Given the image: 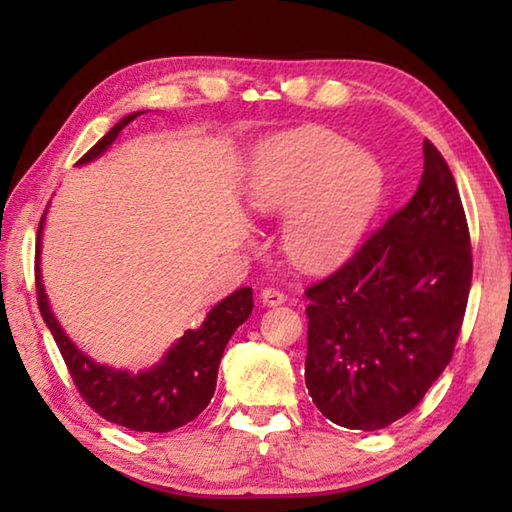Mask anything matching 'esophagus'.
<instances>
[{"label":"esophagus","mask_w":512,"mask_h":512,"mask_svg":"<svg viewBox=\"0 0 512 512\" xmlns=\"http://www.w3.org/2000/svg\"><path fill=\"white\" fill-rule=\"evenodd\" d=\"M259 300H262L266 307H277V305H282L284 300H287V296H284V293L277 291V289H264L262 293H259Z\"/></svg>","instance_id":"1"}]
</instances>
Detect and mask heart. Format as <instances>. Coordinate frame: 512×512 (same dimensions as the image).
<instances>
[{
    "instance_id": "1",
    "label": "heart",
    "mask_w": 512,
    "mask_h": 512,
    "mask_svg": "<svg viewBox=\"0 0 512 512\" xmlns=\"http://www.w3.org/2000/svg\"><path fill=\"white\" fill-rule=\"evenodd\" d=\"M241 189L250 212L287 214L282 248L293 264L332 271L357 253L384 192V171L339 133L309 126L259 142Z\"/></svg>"
}]
</instances>
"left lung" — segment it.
Wrapping results in <instances>:
<instances>
[{"instance_id": "obj_1", "label": "left lung", "mask_w": 512, "mask_h": 512, "mask_svg": "<svg viewBox=\"0 0 512 512\" xmlns=\"http://www.w3.org/2000/svg\"><path fill=\"white\" fill-rule=\"evenodd\" d=\"M409 203L305 291V384L327 420L375 431L413 411L454 354L472 284L470 232L443 155L422 144Z\"/></svg>"}]
</instances>
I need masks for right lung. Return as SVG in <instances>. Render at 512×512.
Returning a JSON list of instances; mask_svg holds the SVG:
<instances>
[{
  "label": "right lung",
  "instance_id": "obj_1",
  "mask_svg": "<svg viewBox=\"0 0 512 512\" xmlns=\"http://www.w3.org/2000/svg\"><path fill=\"white\" fill-rule=\"evenodd\" d=\"M140 115L142 110L119 119L76 164L83 167V164L101 158L112 142L117 140L119 133ZM47 210L42 214L36 244L38 305L83 400L101 418L133 431L167 433L192 422L212 400L225 345L232 339L235 329L241 323H246L250 311H253V289H237L228 298L216 302L207 311L201 327L187 329L151 368L137 372L112 368L108 363L94 361L90 354H85L79 345L69 339L63 325L58 323L54 309H51L40 268L42 230H45Z\"/></svg>",
  "mask_w": 512,
  "mask_h": 512
}]
</instances>
